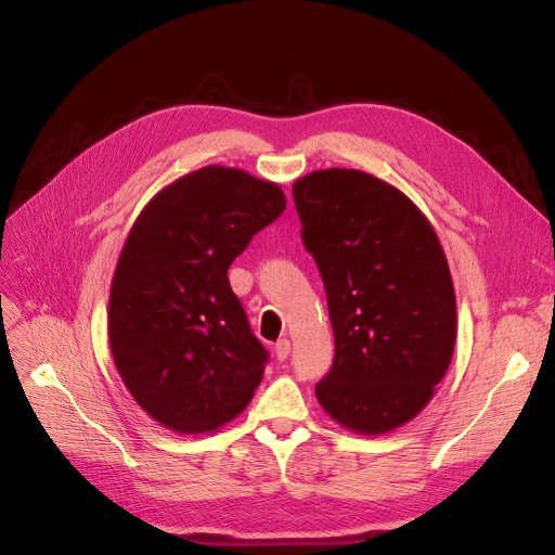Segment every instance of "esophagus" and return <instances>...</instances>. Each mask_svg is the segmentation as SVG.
I'll return each instance as SVG.
<instances>
[{
    "label": "esophagus",
    "instance_id": "34e87169",
    "mask_svg": "<svg viewBox=\"0 0 555 555\" xmlns=\"http://www.w3.org/2000/svg\"><path fill=\"white\" fill-rule=\"evenodd\" d=\"M289 339H279L276 341V346H274V356H276V360L279 362H283V360H287V356H289Z\"/></svg>",
    "mask_w": 555,
    "mask_h": 555
}]
</instances>
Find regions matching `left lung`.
Listing matches in <instances>:
<instances>
[{"instance_id": "8db88e82", "label": "left lung", "mask_w": 555, "mask_h": 555, "mask_svg": "<svg viewBox=\"0 0 555 555\" xmlns=\"http://www.w3.org/2000/svg\"><path fill=\"white\" fill-rule=\"evenodd\" d=\"M293 195L335 333L317 400L348 431H393L425 410L454 353L456 297L441 241L410 197L364 170H312Z\"/></svg>"}]
</instances>
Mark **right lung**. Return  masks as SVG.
<instances>
[{"label":"right lung","instance_id":"add662e5","mask_svg":"<svg viewBox=\"0 0 555 555\" xmlns=\"http://www.w3.org/2000/svg\"><path fill=\"white\" fill-rule=\"evenodd\" d=\"M283 209L279 184L214 164L155 193L130 227L107 339L130 396L162 427L218 431L254 398L268 353L227 270Z\"/></svg>","mask_w":555,"mask_h":555}]
</instances>
